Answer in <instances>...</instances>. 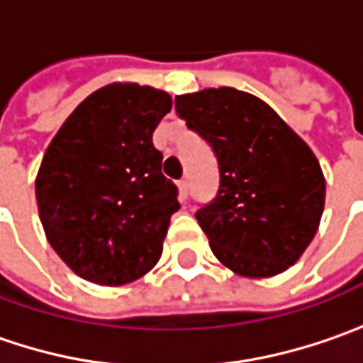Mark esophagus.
Returning a JSON list of instances; mask_svg holds the SVG:
<instances>
[{"mask_svg":"<svg viewBox=\"0 0 363 363\" xmlns=\"http://www.w3.org/2000/svg\"><path fill=\"white\" fill-rule=\"evenodd\" d=\"M179 191H181V199L184 201L186 195H189V179H181L179 181Z\"/></svg>","mask_w":363,"mask_h":363,"instance_id":"esophagus-1","label":"esophagus"}]
</instances>
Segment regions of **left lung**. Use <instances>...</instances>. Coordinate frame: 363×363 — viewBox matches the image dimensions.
Here are the masks:
<instances>
[{
  "label": "left lung",
  "mask_w": 363,
  "mask_h": 363,
  "mask_svg": "<svg viewBox=\"0 0 363 363\" xmlns=\"http://www.w3.org/2000/svg\"><path fill=\"white\" fill-rule=\"evenodd\" d=\"M174 108L218 158V193L195 213L213 255L245 277L286 271L312 242L325 209L312 150L269 104L236 88L182 94Z\"/></svg>",
  "instance_id": "left-lung-1"
}]
</instances>
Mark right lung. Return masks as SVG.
I'll use <instances>...</instances> for the list:
<instances>
[{
	"instance_id": "1",
	"label": "right lung",
	"mask_w": 363,
	"mask_h": 363,
	"mask_svg": "<svg viewBox=\"0 0 363 363\" xmlns=\"http://www.w3.org/2000/svg\"><path fill=\"white\" fill-rule=\"evenodd\" d=\"M170 106V96L150 86H104L45 152L36 177L40 222L63 263L92 284L135 281L160 259L181 207L152 143Z\"/></svg>"
}]
</instances>
